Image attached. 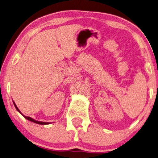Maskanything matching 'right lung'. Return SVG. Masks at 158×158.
Listing matches in <instances>:
<instances>
[{
  "label": "right lung",
  "mask_w": 158,
  "mask_h": 158,
  "mask_svg": "<svg viewBox=\"0 0 158 158\" xmlns=\"http://www.w3.org/2000/svg\"><path fill=\"white\" fill-rule=\"evenodd\" d=\"M13 103H14V106H15V108H16L17 109V110L18 111V112H19L21 115H22L23 116H24V117L27 119V120H29V121H31V122H33V123H36V124H39V125H49V124H50L51 123H47V122H41V121H38V120H34V119H33V118H30V117H28V116H26V115H23L22 113V112H21V111L19 110V108H17V105L15 104V103L13 102Z\"/></svg>",
  "instance_id": "add662e5"
}]
</instances>
